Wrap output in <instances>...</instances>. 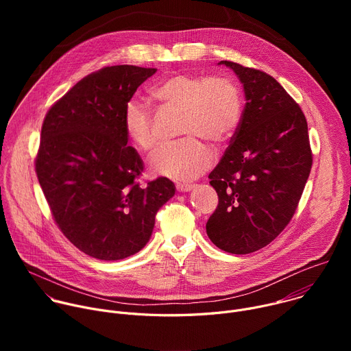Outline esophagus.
<instances>
[{"mask_svg": "<svg viewBox=\"0 0 351 351\" xmlns=\"http://www.w3.org/2000/svg\"><path fill=\"white\" fill-rule=\"evenodd\" d=\"M193 187H194L193 184H187V183H178V184H176V190L180 191V193H187V191H190Z\"/></svg>", "mask_w": 351, "mask_h": 351, "instance_id": "1", "label": "esophagus"}]
</instances>
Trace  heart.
<instances>
[{
    "label": "heart",
    "mask_w": 351,
    "mask_h": 351,
    "mask_svg": "<svg viewBox=\"0 0 351 351\" xmlns=\"http://www.w3.org/2000/svg\"><path fill=\"white\" fill-rule=\"evenodd\" d=\"M152 97L182 115L179 134L186 138L161 147L152 160L153 172L173 180H191L214 162V152L197 136L217 144L226 143L241 121V94L228 77L175 73L153 86ZM122 122L125 134L138 152L152 153L157 136L149 110L130 99L123 108Z\"/></svg>",
    "instance_id": "1"
}]
</instances>
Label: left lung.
<instances>
[{
	"mask_svg": "<svg viewBox=\"0 0 351 351\" xmlns=\"http://www.w3.org/2000/svg\"><path fill=\"white\" fill-rule=\"evenodd\" d=\"M245 106L222 160L210 173L218 207L206 229L226 253L248 254L269 244L290 222L310 176L306 117L269 75L230 61Z\"/></svg>",
	"mask_w": 351,
	"mask_h": 351,
	"instance_id": "1",
	"label": "left lung"
}]
</instances>
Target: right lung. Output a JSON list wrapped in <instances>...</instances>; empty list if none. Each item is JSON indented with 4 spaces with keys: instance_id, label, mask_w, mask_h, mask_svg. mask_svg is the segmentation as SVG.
<instances>
[{
    "instance_id": "1",
    "label": "right lung",
    "mask_w": 351,
    "mask_h": 351,
    "mask_svg": "<svg viewBox=\"0 0 351 351\" xmlns=\"http://www.w3.org/2000/svg\"><path fill=\"white\" fill-rule=\"evenodd\" d=\"M154 68L117 65L77 82L47 112L36 173L51 214L84 254L130 257L152 237L158 210L175 184L158 178L140 186L143 161L128 145L122 114Z\"/></svg>"
}]
</instances>
